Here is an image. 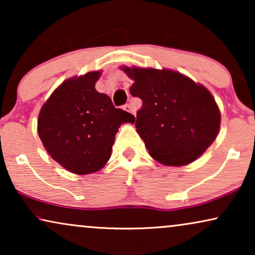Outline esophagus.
Listing matches in <instances>:
<instances>
[{"label": "esophagus", "instance_id": "obj_1", "mask_svg": "<svg viewBox=\"0 0 255 255\" xmlns=\"http://www.w3.org/2000/svg\"><path fill=\"white\" fill-rule=\"evenodd\" d=\"M123 109L125 111H128V113H131V114L134 115V110H133V108L131 107V104H125V106L123 107Z\"/></svg>", "mask_w": 255, "mask_h": 255}]
</instances>
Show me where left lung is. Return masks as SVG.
<instances>
[{
	"mask_svg": "<svg viewBox=\"0 0 255 255\" xmlns=\"http://www.w3.org/2000/svg\"><path fill=\"white\" fill-rule=\"evenodd\" d=\"M123 69L134 80L131 95L142 102L134 125L149 155L162 165L184 166L203 154L221 125L210 92L168 69Z\"/></svg>",
	"mask_w": 255,
	"mask_h": 255,
	"instance_id": "left-lung-1",
	"label": "left lung"
}]
</instances>
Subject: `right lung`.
I'll return each mask as SVG.
<instances>
[{"mask_svg": "<svg viewBox=\"0 0 255 255\" xmlns=\"http://www.w3.org/2000/svg\"><path fill=\"white\" fill-rule=\"evenodd\" d=\"M100 72L72 78L59 86L41 108L38 134L53 160L69 172L95 173L111 155L122 123L133 115L115 108L111 99L95 89Z\"/></svg>", "mask_w": 255, "mask_h": 255, "instance_id": "obj_1", "label": "right lung"}]
</instances>
